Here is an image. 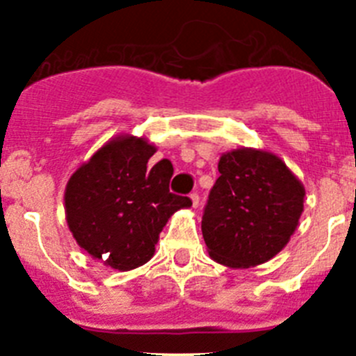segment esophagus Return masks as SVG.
<instances>
[{
	"label": "esophagus",
	"instance_id": "esophagus-1",
	"mask_svg": "<svg viewBox=\"0 0 356 356\" xmlns=\"http://www.w3.org/2000/svg\"><path fill=\"white\" fill-rule=\"evenodd\" d=\"M191 201H193V207L196 209V207L200 205V194H197V193L191 194Z\"/></svg>",
	"mask_w": 356,
	"mask_h": 356
}]
</instances>
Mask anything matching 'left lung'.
I'll return each instance as SVG.
<instances>
[{
  "label": "left lung",
  "instance_id": "8db88e82",
  "mask_svg": "<svg viewBox=\"0 0 356 356\" xmlns=\"http://www.w3.org/2000/svg\"><path fill=\"white\" fill-rule=\"evenodd\" d=\"M201 229L209 253L228 267H251L284 250L303 212L305 188L278 156L235 149L219 160Z\"/></svg>",
  "mask_w": 356,
  "mask_h": 356
}]
</instances>
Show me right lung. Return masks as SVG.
I'll return each mask as SVG.
<instances>
[{
	"label": "right lung",
	"mask_w": 356,
	"mask_h": 356,
	"mask_svg": "<svg viewBox=\"0 0 356 356\" xmlns=\"http://www.w3.org/2000/svg\"><path fill=\"white\" fill-rule=\"evenodd\" d=\"M155 151L144 139L118 137L94 153L65 187L72 237L94 259L119 271L146 264L169 217L193 205L191 197L169 191V160L147 165Z\"/></svg>",
	"instance_id": "right-lung-1"
}]
</instances>
